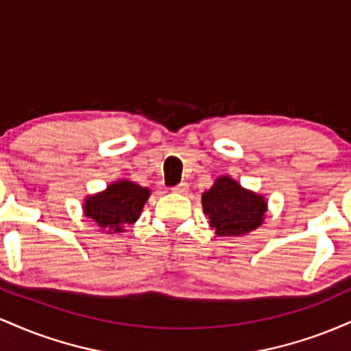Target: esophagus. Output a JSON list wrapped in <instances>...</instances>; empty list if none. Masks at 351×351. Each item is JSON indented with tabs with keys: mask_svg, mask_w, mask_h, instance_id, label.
Masks as SVG:
<instances>
[{
	"mask_svg": "<svg viewBox=\"0 0 351 351\" xmlns=\"http://www.w3.org/2000/svg\"><path fill=\"white\" fill-rule=\"evenodd\" d=\"M173 193H180V195H184V193H188V183H180L176 184L175 188H171Z\"/></svg>",
	"mask_w": 351,
	"mask_h": 351,
	"instance_id": "esophagus-1",
	"label": "esophagus"
}]
</instances>
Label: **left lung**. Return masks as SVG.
<instances>
[{"mask_svg":"<svg viewBox=\"0 0 351 351\" xmlns=\"http://www.w3.org/2000/svg\"><path fill=\"white\" fill-rule=\"evenodd\" d=\"M203 213L216 236L241 237L264 223L267 201L264 195L241 186L234 178L223 175L201 195Z\"/></svg>","mask_w":351,"mask_h":351,"instance_id":"obj_1","label":"left lung"}]
</instances>
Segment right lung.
Wrapping results in <instances>:
<instances>
[{
	"instance_id": "add662e5",
	"label": "right lung",
	"mask_w": 351,
	"mask_h": 351,
	"mask_svg": "<svg viewBox=\"0 0 351 351\" xmlns=\"http://www.w3.org/2000/svg\"><path fill=\"white\" fill-rule=\"evenodd\" d=\"M150 195V188L140 186L130 180H119L108 184L104 191L86 196L82 213L100 232L117 234L138 221Z\"/></svg>"
}]
</instances>
